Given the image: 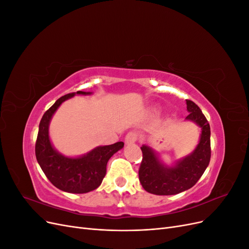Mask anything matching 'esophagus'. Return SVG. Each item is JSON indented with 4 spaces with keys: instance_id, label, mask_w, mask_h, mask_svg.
Masks as SVG:
<instances>
[{
    "instance_id": "obj_1",
    "label": "esophagus",
    "mask_w": 249,
    "mask_h": 249,
    "mask_svg": "<svg viewBox=\"0 0 249 249\" xmlns=\"http://www.w3.org/2000/svg\"><path fill=\"white\" fill-rule=\"evenodd\" d=\"M137 139H138L137 134L134 132H130L126 134V136L124 138V142H125V144H133V143L137 141Z\"/></svg>"
}]
</instances>
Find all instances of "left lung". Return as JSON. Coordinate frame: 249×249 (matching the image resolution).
Returning a JSON list of instances; mask_svg holds the SVG:
<instances>
[{
	"label": "left lung",
	"mask_w": 249,
	"mask_h": 249,
	"mask_svg": "<svg viewBox=\"0 0 249 249\" xmlns=\"http://www.w3.org/2000/svg\"><path fill=\"white\" fill-rule=\"evenodd\" d=\"M189 114L186 120L201 127L198 144L193 152L173 163L165 165L157 152L148 145H142V162L139 180L145 191L156 195H175L190 189L203 175L211 159V131L207 118L192 101L186 100Z\"/></svg>",
	"instance_id": "1"
}]
</instances>
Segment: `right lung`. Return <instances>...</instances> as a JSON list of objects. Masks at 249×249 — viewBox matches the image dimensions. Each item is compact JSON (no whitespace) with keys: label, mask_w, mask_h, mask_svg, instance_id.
<instances>
[{"label":"right lung","mask_w":249,"mask_h":249,"mask_svg":"<svg viewBox=\"0 0 249 249\" xmlns=\"http://www.w3.org/2000/svg\"><path fill=\"white\" fill-rule=\"evenodd\" d=\"M76 94L90 95L92 92L77 91L66 94L44 113L39 124L35 154L44 175L58 189L69 193H87L102 184L109 159L124 147V142L97 146L79 157H66L60 154L50 140V123L60 105Z\"/></svg>","instance_id":"add662e5"}]
</instances>
